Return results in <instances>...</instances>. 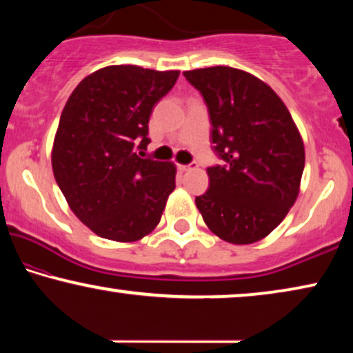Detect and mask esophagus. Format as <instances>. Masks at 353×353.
Here are the masks:
<instances>
[{
    "label": "esophagus",
    "mask_w": 353,
    "mask_h": 353,
    "mask_svg": "<svg viewBox=\"0 0 353 353\" xmlns=\"http://www.w3.org/2000/svg\"><path fill=\"white\" fill-rule=\"evenodd\" d=\"M180 170H183V172H190V170H194V168L197 167L196 163H190V165H183V163H180Z\"/></svg>",
    "instance_id": "esophagus-1"
}]
</instances>
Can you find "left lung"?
<instances>
[{
    "instance_id": "left-lung-1",
    "label": "left lung",
    "mask_w": 353,
    "mask_h": 353,
    "mask_svg": "<svg viewBox=\"0 0 353 353\" xmlns=\"http://www.w3.org/2000/svg\"><path fill=\"white\" fill-rule=\"evenodd\" d=\"M209 105L214 151L225 165L207 168L209 190L196 197L205 225L230 244L267 238L301 191L305 148L272 86L228 65L183 72Z\"/></svg>"
}]
</instances>
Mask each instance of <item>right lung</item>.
<instances>
[{
  "instance_id": "1",
  "label": "right lung",
  "mask_w": 353,
  "mask_h": 353,
  "mask_svg": "<svg viewBox=\"0 0 353 353\" xmlns=\"http://www.w3.org/2000/svg\"><path fill=\"white\" fill-rule=\"evenodd\" d=\"M180 70L108 65L77 85L51 149L67 204L94 234L134 243L152 233L175 190L173 162L143 159L149 115Z\"/></svg>"
}]
</instances>
